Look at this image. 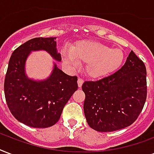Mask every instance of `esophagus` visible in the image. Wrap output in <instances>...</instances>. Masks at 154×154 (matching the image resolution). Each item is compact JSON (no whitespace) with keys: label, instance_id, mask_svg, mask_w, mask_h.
<instances>
[{"label":"esophagus","instance_id":"obj_1","mask_svg":"<svg viewBox=\"0 0 154 154\" xmlns=\"http://www.w3.org/2000/svg\"><path fill=\"white\" fill-rule=\"evenodd\" d=\"M82 84H83V80H82V78H78V80H77V85H78V87H82Z\"/></svg>","mask_w":154,"mask_h":154}]
</instances>
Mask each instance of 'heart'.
<instances>
[{
	"label": "heart",
	"instance_id": "obj_1",
	"mask_svg": "<svg viewBox=\"0 0 154 154\" xmlns=\"http://www.w3.org/2000/svg\"><path fill=\"white\" fill-rule=\"evenodd\" d=\"M62 55L67 64L73 68L79 63L87 64L86 72L93 77H101L116 71L124 59V54L119 48L108 46L93 40L77 42L72 48L62 50Z\"/></svg>",
	"mask_w": 154,
	"mask_h": 154
}]
</instances>
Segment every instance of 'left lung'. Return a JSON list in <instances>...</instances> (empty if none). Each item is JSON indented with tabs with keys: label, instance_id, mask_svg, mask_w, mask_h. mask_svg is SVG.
Masks as SVG:
<instances>
[{
	"label": "left lung",
	"instance_id": "left-lung-1",
	"mask_svg": "<svg viewBox=\"0 0 154 154\" xmlns=\"http://www.w3.org/2000/svg\"><path fill=\"white\" fill-rule=\"evenodd\" d=\"M84 113L89 126L98 132H113L136 121L147 96L146 68L131 51L125 64L113 74L85 82Z\"/></svg>",
	"mask_w": 154,
	"mask_h": 154
}]
</instances>
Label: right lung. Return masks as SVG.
<instances>
[{"mask_svg":"<svg viewBox=\"0 0 154 154\" xmlns=\"http://www.w3.org/2000/svg\"><path fill=\"white\" fill-rule=\"evenodd\" d=\"M56 38L30 39L15 49L9 59L4 84L7 105L18 121L32 128H43L56 124L78 88L77 77L64 73L56 63L51 75L42 81L30 79L26 73V62L31 51H45L56 61H61Z\"/></svg>","mask_w":154,"mask_h":154,"instance_id":"1","label":"right lung"}]
</instances>
